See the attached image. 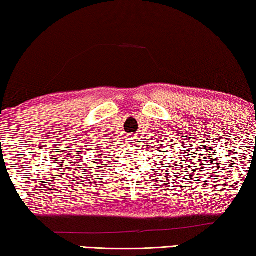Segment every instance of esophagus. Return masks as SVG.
<instances>
[{"label": "esophagus", "mask_w": 256, "mask_h": 256, "mask_svg": "<svg viewBox=\"0 0 256 256\" xmlns=\"http://www.w3.org/2000/svg\"><path fill=\"white\" fill-rule=\"evenodd\" d=\"M136 140H137V134H132V137H130V138H129V140H130V142H132V144H134V143H135V142H136Z\"/></svg>", "instance_id": "esophagus-1"}]
</instances>
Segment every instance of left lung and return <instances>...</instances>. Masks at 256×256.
Listing matches in <instances>:
<instances>
[{"mask_svg": "<svg viewBox=\"0 0 256 256\" xmlns=\"http://www.w3.org/2000/svg\"><path fill=\"white\" fill-rule=\"evenodd\" d=\"M167 142H168V140H166V142H164V143H167ZM172 144H174V143H172ZM172 145H169V144H167V145H166V146H164V144H161V148H162V146H164V152H166V150H168V148H172ZM180 150H182V148H180ZM176 151H178V150H176Z\"/></svg>", "mask_w": 256, "mask_h": 256, "instance_id": "left-lung-1", "label": "left lung"}]
</instances>
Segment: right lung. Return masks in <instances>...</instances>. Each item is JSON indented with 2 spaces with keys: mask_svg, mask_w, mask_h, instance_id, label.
Wrapping results in <instances>:
<instances>
[{
  "mask_svg": "<svg viewBox=\"0 0 256 256\" xmlns=\"http://www.w3.org/2000/svg\"><path fill=\"white\" fill-rule=\"evenodd\" d=\"M103 158H104V156H103Z\"/></svg>",
  "mask_w": 256,
  "mask_h": 256,
  "instance_id": "obj_1",
  "label": "right lung"
}]
</instances>
